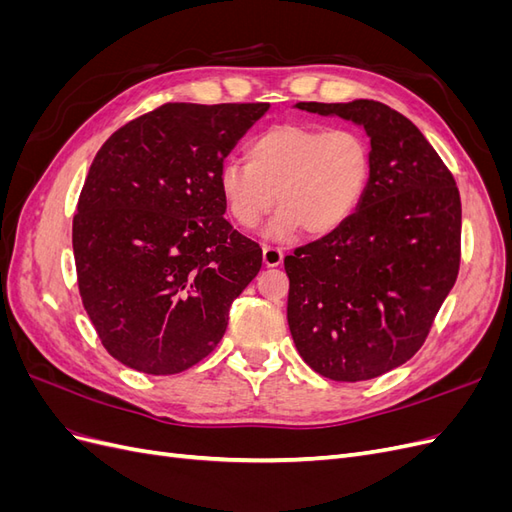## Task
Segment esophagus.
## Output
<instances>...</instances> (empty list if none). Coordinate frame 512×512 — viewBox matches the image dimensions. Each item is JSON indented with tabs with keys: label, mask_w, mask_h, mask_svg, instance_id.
I'll return each mask as SVG.
<instances>
[{
	"label": "esophagus",
	"mask_w": 512,
	"mask_h": 512,
	"mask_svg": "<svg viewBox=\"0 0 512 512\" xmlns=\"http://www.w3.org/2000/svg\"><path fill=\"white\" fill-rule=\"evenodd\" d=\"M282 260H284V252L280 250V247H275V245L262 247V262H265L267 267H277Z\"/></svg>",
	"instance_id": "1"
}]
</instances>
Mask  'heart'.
I'll return each mask as SVG.
<instances>
[{
  "label": "heart",
  "instance_id": "1",
  "mask_svg": "<svg viewBox=\"0 0 512 512\" xmlns=\"http://www.w3.org/2000/svg\"><path fill=\"white\" fill-rule=\"evenodd\" d=\"M247 164L220 170V192L230 218L252 230L273 209V237L303 228L324 237L359 209L371 179V149L350 130L305 123H280L254 136L245 147Z\"/></svg>",
  "mask_w": 512,
  "mask_h": 512
}]
</instances>
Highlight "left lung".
Here are the masks:
<instances>
[{
	"label": "left lung",
	"instance_id": "left-lung-1",
	"mask_svg": "<svg viewBox=\"0 0 512 512\" xmlns=\"http://www.w3.org/2000/svg\"><path fill=\"white\" fill-rule=\"evenodd\" d=\"M361 123L371 179L350 218L284 258L288 327L320 376L361 382L418 352L461 262V200L453 173L414 123L376 100L299 102Z\"/></svg>",
	"mask_w": 512,
	"mask_h": 512
}]
</instances>
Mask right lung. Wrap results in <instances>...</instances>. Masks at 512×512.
I'll use <instances>...</instances> for the list:
<instances>
[{
  "label": "right lung",
  "instance_id": "1",
  "mask_svg": "<svg viewBox=\"0 0 512 512\" xmlns=\"http://www.w3.org/2000/svg\"><path fill=\"white\" fill-rule=\"evenodd\" d=\"M267 102H168L96 153L72 220L81 301L106 352L179 374L224 337L262 250L224 218L220 170Z\"/></svg>",
  "mask_w": 512,
  "mask_h": 512
}]
</instances>
